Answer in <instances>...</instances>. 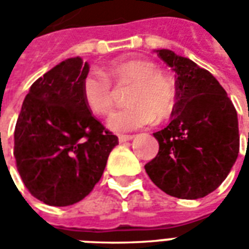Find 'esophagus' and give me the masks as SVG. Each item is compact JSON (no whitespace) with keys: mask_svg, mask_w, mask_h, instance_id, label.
Masks as SVG:
<instances>
[{"mask_svg":"<svg viewBox=\"0 0 249 249\" xmlns=\"http://www.w3.org/2000/svg\"><path fill=\"white\" fill-rule=\"evenodd\" d=\"M133 139L132 135H120L119 136V141L120 142H126V141H130Z\"/></svg>","mask_w":249,"mask_h":249,"instance_id":"obj_1","label":"esophagus"}]
</instances>
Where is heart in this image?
<instances>
[{"instance_id": "obj_1", "label": "heart", "mask_w": 249, "mask_h": 249, "mask_svg": "<svg viewBox=\"0 0 249 249\" xmlns=\"http://www.w3.org/2000/svg\"><path fill=\"white\" fill-rule=\"evenodd\" d=\"M100 73H89L82 78L81 96L93 113L105 116L113 109V89L130 85L126 96L128 107L110 116L108 126L114 132H130L155 120L164 121L173 116L178 107V89L175 82L159 71L156 64L140 58H119Z\"/></svg>"}]
</instances>
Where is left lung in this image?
<instances>
[{"mask_svg":"<svg viewBox=\"0 0 249 249\" xmlns=\"http://www.w3.org/2000/svg\"><path fill=\"white\" fill-rule=\"evenodd\" d=\"M156 53L176 73L178 107L167 128L153 133L159 153L145 171L173 197H204L224 181L237 159V113L208 71L169 49Z\"/></svg>","mask_w":249,"mask_h":249,"instance_id":"obj_1","label":"left lung"}]
</instances>
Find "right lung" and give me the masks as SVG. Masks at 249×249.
Here are the masks:
<instances>
[{"instance_id":"add662e5","label":"right lung","mask_w":249,"mask_h":249,"mask_svg":"<svg viewBox=\"0 0 249 249\" xmlns=\"http://www.w3.org/2000/svg\"><path fill=\"white\" fill-rule=\"evenodd\" d=\"M89 64L71 57L33 82L14 130V157L25 187L54 207L78 203L101 178L119 144L82 101Z\"/></svg>"}]
</instances>
